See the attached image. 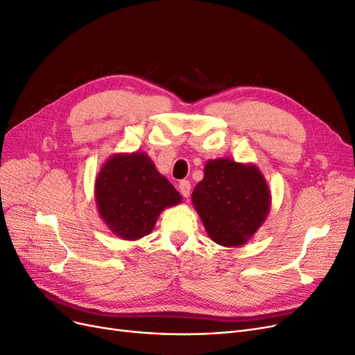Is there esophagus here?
Here are the masks:
<instances>
[{
    "instance_id": "1",
    "label": "esophagus",
    "mask_w": 355,
    "mask_h": 355,
    "mask_svg": "<svg viewBox=\"0 0 355 355\" xmlns=\"http://www.w3.org/2000/svg\"><path fill=\"white\" fill-rule=\"evenodd\" d=\"M178 189H180V193H181L182 196H184L186 199H189V198H190V193H191V186H190V182H189L187 180H182V181H180Z\"/></svg>"
}]
</instances>
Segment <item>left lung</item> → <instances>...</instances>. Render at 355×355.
<instances>
[{
  "label": "left lung",
  "instance_id": "obj_1",
  "mask_svg": "<svg viewBox=\"0 0 355 355\" xmlns=\"http://www.w3.org/2000/svg\"><path fill=\"white\" fill-rule=\"evenodd\" d=\"M191 202L212 241L240 247L263 225L272 196L254 164L218 157L206 162L205 177L194 187Z\"/></svg>",
  "mask_w": 355,
  "mask_h": 355
}]
</instances>
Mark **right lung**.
Returning <instances> with one entry per match:
<instances>
[{"mask_svg": "<svg viewBox=\"0 0 355 355\" xmlns=\"http://www.w3.org/2000/svg\"><path fill=\"white\" fill-rule=\"evenodd\" d=\"M95 200L103 224L118 239L136 241L153 231L166 207L181 203L174 186L148 153H114L95 180Z\"/></svg>", "mask_w": 355, "mask_h": 355, "instance_id": "right-lung-1", "label": "right lung"}]
</instances>
